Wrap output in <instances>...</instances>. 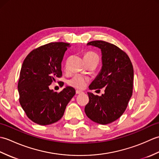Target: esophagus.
Returning a JSON list of instances; mask_svg holds the SVG:
<instances>
[{
    "label": "esophagus",
    "mask_w": 159,
    "mask_h": 159,
    "mask_svg": "<svg viewBox=\"0 0 159 159\" xmlns=\"http://www.w3.org/2000/svg\"><path fill=\"white\" fill-rule=\"evenodd\" d=\"M76 94H80V93H83V92H82V91H80V90H76Z\"/></svg>",
    "instance_id": "esophagus-1"
}]
</instances>
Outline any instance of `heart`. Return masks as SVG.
<instances>
[{"label":"heart","mask_w":159,"mask_h":159,"mask_svg":"<svg viewBox=\"0 0 159 159\" xmlns=\"http://www.w3.org/2000/svg\"><path fill=\"white\" fill-rule=\"evenodd\" d=\"M84 58H89V59H96L98 61L99 58L96 53L92 52H88L85 54L84 55ZM89 79L87 77H85L80 74H76V75L73 76L70 79H69L68 85L71 87H74L78 89H83L85 87L87 82L88 81Z\"/></svg>","instance_id":"1"}]
</instances>
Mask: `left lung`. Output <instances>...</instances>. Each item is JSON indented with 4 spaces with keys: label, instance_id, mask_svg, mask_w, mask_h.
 Here are the masks:
<instances>
[{
    "label": "left lung",
    "instance_id": "8db88e82",
    "mask_svg": "<svg viewBox=\"0 0 159 159\" xmlns=\"http://www.w3.org/2000/svg\"><path fill=\"white\" fill-rule=\"evenodd\" d=\"M102 52V67L89 86V89L105 88L101 96L88 92L85 112L91 120L108 124L121 116L133 94L134 71L127 54L116 45L96 40L87 43Z\"/></svg>",
    "mask_w": 159,
    "mask_h": 159
}]
</instances>
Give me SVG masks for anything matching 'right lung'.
Wrapping results in <instances>:
<instances>
[{"mask_svg":"<svg viewBox=\"0 0 159 159\" xmlns=\"http://www.w3.org/2000/svg\"><path fill=\"white\" fill-rule=\"evenodd\" d=\"M70 43L52 42L38 47L24 60L18 84L19 101L30 120L44 126L57 122L75 95L72 87L59 93L49 89L62 76L61 61Z\"/></svg>","mask_w":159,"mask_h":159,"instance_id":"obj_1","label":"right lung"}]
</instances>
